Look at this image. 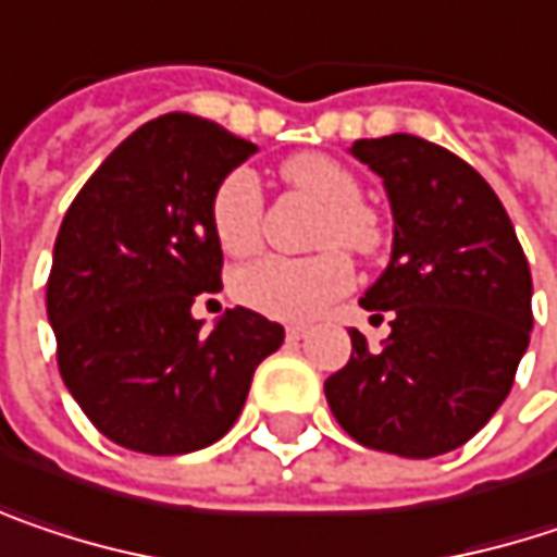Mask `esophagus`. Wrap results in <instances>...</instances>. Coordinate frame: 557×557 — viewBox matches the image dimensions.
I'll return each instance as SVG.
<instances>
[{
	"label": "esophagus",
	"instance_id": "1",
	"mask_svg": "<svg viewBox=\"0 0 557 557\" xmlns=\"http://www.w3.org/2000/svg\"><path fill=\"white\" fill-rule=\"evenodd\" d=\"M302 337H309V329H306V325H286V341H289V344H299Z\"/></svg>",
	"mask_w": 557,
	"mask_h": 557
}]
</instances>
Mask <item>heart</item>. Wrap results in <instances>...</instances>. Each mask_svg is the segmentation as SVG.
Segmentation results:
<instances>
[{"label": "heart", "instance_id": "obj_1", "mask_svg": "<svg viewBox=\"0 0 557 557\" xmlns=\"http://www.w3.org/2000/svg\"><path fill=\"white\" fill-rule=\"evenodd\" d=\"M283 177L322 203L319 242L341 245L347 251H373L380 242V226L373 213L360 203L363 190L350 169L331 156L299 152L283 162ZM210 226L226 255H251L261 238V184L251 169H232L210 200ZM350 264L337 248H325L309 258H261L245 264L232 277V293L242 306L283 319L302 322L319 315L331 299L350 286Z\"/></svg>", "mask_w": 557, "mask_h": 557}]
</instances>
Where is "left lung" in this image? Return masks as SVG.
Listing matches in <instances>:
<instances>
[{
    "label": "left lung",
    "instance_id": "obj_1",
    "mask_svg": "<svg viewBox=\"0 0 557 557\" xmlns=\"http://www.w3.org/2000/svg\"><path fill=\"white\" fill-rule=\"evenodd\" d=\"M385 184L392 261L360 306L388 315L380 347L350 329V360L325 382L331 414L357 443L405 459L443 456L510 395L532 331V277L491 184L411 133L357 139Z\"/></svg>",
    "mask_w": 557,
    "mask_h": 557
}]
</instances>
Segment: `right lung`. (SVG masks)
<instances>
[{"instance_id": "1", "label": "right lung", "mask_w": 557, "mask_h": 557, "mask_svg": "<svg viewBox=\"0 0 557 557\" xmlns=\"http://www.w3.org/2000/svg\"><path fill=\"white\" fill-rule=\"evenodd\" d=\"M258 146L194 114L149 121L85 181L53 245L47 319L85 418L117 446L181 456L216 443L283 329L228 309L203 331L200 293L223 289L210 226L220 181Z\"/></svg>"}]
</instances>
